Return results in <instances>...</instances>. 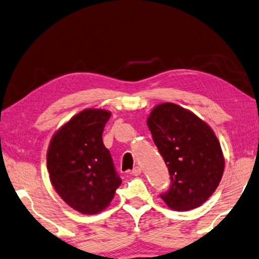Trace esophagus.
Instances as JSON below:
<instances>
[{
  "label": "esophagus",
  "instance_id": "esophagus-1",
  "mask_svg": "<svg viewBox=\"0 0 259 259\" xmlns=\"http://www.w3.org/2000/svg\"><path fill=\"white\" fill-rule=\"evenodd\" d=\"M131 174L134 175V176H139L140 174H142V168L140 166H135V168L133 169V171H131Z\"/></svg>",
  "mask_w": 259,
  "mask_h": 259
}]
</instances>
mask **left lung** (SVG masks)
<instances>
[{"label":"left lung","instance_id":"1","mask_svg":"<svg viewBox=\"0 0 259 259\" xmlns=\"http://www.w3.org/2000/svg\"><path fill=\"white\" fill-rule=\"evenodd\" d=\"M147 125L171 179L161 199L176 211L200 207L216 191L225 166L212 129L194 113L172 103L153 108Z\"/></svg>","mask_w":259,"mask_h":259}]
</instances>
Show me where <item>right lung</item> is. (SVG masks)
<instances>
[{
	"label": "right lung",
	"instance_id": "1",
	"mask_svg": "<svg viewBox=\"0 0 259 259\" xmlns=\"http://www.w3.org/2000/svg\"><path fill=\"white\" fill-rule=\"evenodd\" d=\"M109 117L111 112L105 109H84L57 131L48 148L51 184L81 213L95 214L108 207L122 183L103 143Z\"/></svg>",
	"mask_w": 259,
	"mask_h": 259
}]
</instances>
